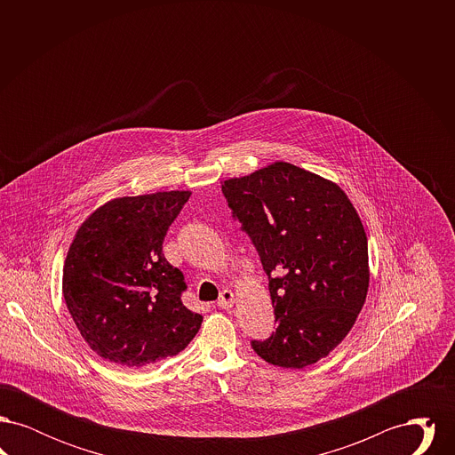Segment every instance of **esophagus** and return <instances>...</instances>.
Here are the masks:
<instances>
[{"mask_svg":"<svg viewBox=\"0 0 455 455\" xmlns=\"http://www.w3.org/2000/svg\"><path fill=\"white\" fill-rule=\"evenodd\" d=\"M235 303V295L230 291V290H223L220 293V299H218L217 305L220 308H232Z\"/></svg>","mask_w":455,"mask_h":455,"instance_id":"obj_1","label":"esophagus"}]
</instances>
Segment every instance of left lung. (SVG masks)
Here are the masks:
<instances>
[{
    "label": "left lung",
    "mask_w": 455,
    "mask_h": 455,
    "mask_svg": "<svg viewBox=\"0 0 455 455\" xmlns=\"http://www.w3.org/2000/svg\"><path fill=\"white\" fill-rule=\"evenodd\" d=\"M269 280L275 332L252 349L271 365L303 368L347 338L367 297L368 243L343 189L276 162L221 184Z\"/></svg>",
    "instance_id": "left-lung-1"
}]
</instances>
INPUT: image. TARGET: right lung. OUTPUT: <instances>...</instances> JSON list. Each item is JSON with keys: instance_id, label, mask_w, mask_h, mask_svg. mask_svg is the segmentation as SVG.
<instances>
[{"instance_id": "add662e5", "label": "right lung", "mask_w": 455, "mask_h": 455, "mask_svg": "<svg viewBox=\"0 0 455 455\" xmlns=\"http://www.w3.org/2000/svg\"><path fill=\"white\" fill-rule=\"evenodd\" d=\"M189 196L112 199L71 242L63 271L66 307L88 347L117 367H148L173 356L201 327L203 315L182 303V271L162 252Z\"/></svg>"}]
</instances>
